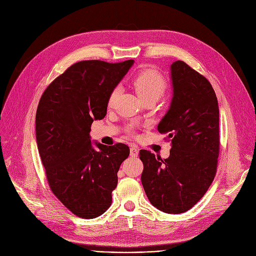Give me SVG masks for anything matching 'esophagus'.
<instances>
[{
    "mask_svg": "<svg viewBox=\"0 0 256 256\" xmlns=\"http://www.w3.org/2000/svg\"><path fill=\"white\" fill-rule=\"evenodd\" d=\"M130 154L132 158L138 156V154H139V150L137 148V147H135V146H132L130 150Z\"/></svg>",
    "mask_w": 256,
    "mask_h": 256,
    "instance_id": "esophagus-1",
    "label": "esophagus"
}]
</instances>
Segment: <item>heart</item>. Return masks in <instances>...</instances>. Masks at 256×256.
<instances>
[{"instance_id": "b5f03b06", "label": "heart", "mask_w": 256, "mask_h": 256, "mask_svg": "<svg viewBox=\"0 0 256 256\" xmlns=\"http://www.w3.org/2000/svg\"><path fill=\"white\" fill-rule=\"evenodd\" d=\"M132 85L142 100L152 98H160L167 88L165 78L156 70H146L138 74L132 80ZM118 90L119 89L116 87L111 91L109 98H108L109 106H112L117 98Z\"/></svg>"}]
</instances>
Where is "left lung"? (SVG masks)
I'll return each instance as SVG.
<instances>
[{
  "mask_svg": "<svg viewBox=\"0 0 256 256\" xmlns=\"http://www.w3.org/2000/svg\"><path fill=\"white\" fill-rule=\"evenodd\" d=\"M173 96L158 126L168 134L170 156L162 160L141 150L142 186L150 204L182 214L204 197L216 176L220 150L219 106L210 83L184 63L171 64Z\"/></svg>",
  "mask_w": 256,
  "mask_h": 256,
  "instance_id": "8db88e82",
  "label": "left lung"
}]
</instances>
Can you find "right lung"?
<instances>
[{"mask_svg":"<svg viewBox=\"0 0 256 256\" xmlns=\"http://www.w3.org/2000/svg\"><path fill=\"white\" fill-rule=\"evenodd\" d=\"M134 60L80 61L48 86L36 112V141L52 192L80 218L93 219L112 204L117 172L128 156L124 143H91L93 120L106 114L111 91Z\"/></svg>","mask_w":256,"mask_h":256,"instance_id":"add662e5","label":"right lung"}]
</instances>
